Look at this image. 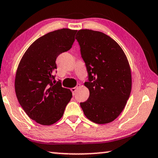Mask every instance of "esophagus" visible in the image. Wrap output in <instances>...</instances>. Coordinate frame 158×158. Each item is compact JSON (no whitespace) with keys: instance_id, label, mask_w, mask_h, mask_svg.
Instances as JSON below:
<instances>
[{"instance_id":"34e87169","label":"esophagus","mask_w":158,"mask_h":158,"mask_svg":"<svg viewBox=\"0 0 158 158\" xmlns=\"http://www.w3.org/2000/svg\"><path fill=\"white\" fill-rule=\"evenodd\" d=\"M79 86H80V85H77V86L76 87H73V88L71 89V92H72V94H73V95L75 94V93H76V89H77V87H79Z\"/></svg>"}]
</instances>
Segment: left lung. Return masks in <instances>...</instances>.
Instances as JSON below:
<instances>
[{"instance_id":"8db88e82","label":"left lung","mask_w":158,"mask_h":158,"mask_svg":"<svg viewBox=\"0 0 158 158\" xmlns=\"http://www.w3.org/2000/svg\"><path fill=\"white\" fill-rule=\"evenodd\" d=\"M86 66L89 90L81 102L84 114L97 124H106L118 117L125 108L131 89V70L120 46L105 33L81 29L76 35Z\"/></svg>"}]
</instances>
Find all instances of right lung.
Here are the masks:
<instances>
[{
  "label": "right lung",
  "instance_id": "right-lung-1",
  "mask_svg": "<svg viewBox=\"0 0 158 158\" xmlns=\"http://www.w3.org/2000/svg\"><path fill=\"white\" fill-rule=\"evenodd\" d=\"M76 32L62 28L41 36L30 45L18 66L15 82L18 102L28 117L40 125L57 122L72 97L60 80L55 81L54 73L56 58L72 48Z\"/></svg>",
  "mask_w": 158,
  "mask_h": 158
}]
</instances>
